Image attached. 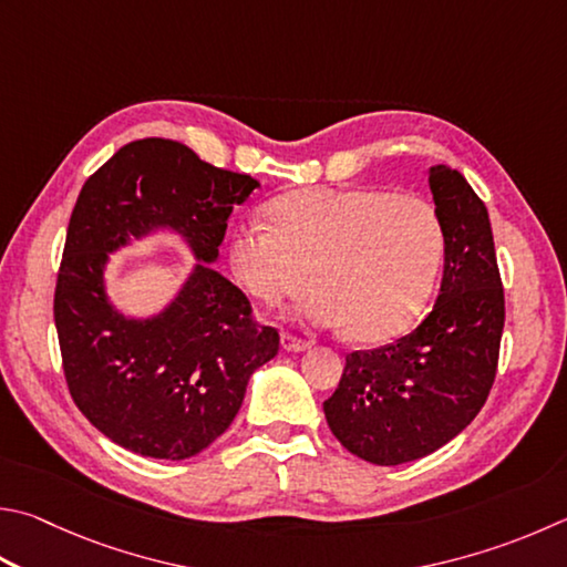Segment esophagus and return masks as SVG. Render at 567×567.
<instances>
[{
    "mask_svg": "<svg viewBox=\"0 0 567 567\" xmlns=\"http://www.w3.org/2000/svg\"><path fill=\"white\" fill-rule=\"evenodd\" d=\"M282 349L285 352H292V354H300V352H307V349H310L312 344L307 342V339H300V337H295V334H290V332H282Z\"/></svg>",
    "mask_w": 567,
    "mask_h": 567,
    "instance_id": "obj_1",
    "label": "esophagus"
}]
</instances>
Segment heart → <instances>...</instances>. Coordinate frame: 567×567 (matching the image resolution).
<instances>
[{
    "label": "heart",
    "instance_id": "obj_1",
    "mask_svg": "<svg viewBox=\"0 0 567 567\" xmlns=\"http://www.w3.org/2000/svg\"><path fill=\"white\" fill-rule=\"evenodd\" d=\"M228 238L235 280L265 305L312 282L300 305L315 327H347L359 342L404 334L424 315L444 265L439 210L421 195L382 188H305L270 203Z\"/></svg>",
    "mask_w": 567,
    "mask_h": 567
}]
</instances>
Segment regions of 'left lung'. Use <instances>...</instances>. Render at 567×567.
Instances as JSON below:
<instances>
[{
  "mask_svg": "<svg viewBox=\"0 0 567 567\" xmlns=\"http://www.w3.org/2000/svg\"><path fill=\"white\" fill-rule=\"evenodd\" d=\"M429 188L446 235L434 310L394 344L347 354L322 404L339 444L377 466L449 444L476 419L496 379L506 302L488 210L449 166L429 168Z\"/></svg>",
  "mask_w": 567,
  "mask_h": 567,
  "instance_id": "obj_1",
  "label": "left lung"
}]
</instances>
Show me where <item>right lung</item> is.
<instances>
[{"instance_id": "1", "label": "right lung", "mask_w": 567, "mask_h": 567, "mask_svg": "<svg viewBox=\"0 0 567 567\" xmlns=\"http://www.w3.org/2000/svg\"><path fill=\"white\" fill-rule=\"evenodd\" d=\"M255 178L215 168L178 141L118 148L81 188L54 292L71 399L113 444L183 461L225 434L255 369L280 334L213 262L235 205ZM176 231L196 257L177 297L151 318L123 316L105 290L107 255L133 239Z\"/></svg>"}]
</instances>
